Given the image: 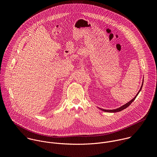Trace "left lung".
I'll list each match as a JSON object with an SVG mask.
<instances>
[{
	"label": "left lung",
	"mask_w": 157,
	"mask_h": 157,
	"mask_svg": "<svg viewBox=\"0 0 157 157\" xmlns=\"http://www.w3.org/2000/svg\"><path fill=\"white\" fill-rule=\"evenodd\" d=\"M143 82H144V79H143V82H142V86H141V87H140V89L139 91V92H138V93L137 94V95H136L135 97H134V98H133L131 101H130L129 102H127V103H126L125 104L123 105L122 106H121V107H119V108H117V109H113V110H105V109H101V108H99V109H100L101 110H102V111L106 112V113H117V112H120V111H121V110H124V109H126L127 107H128V106L130 105V104H132V102H133V101L136 99V97L137 96V95L139 94L140 91H141V89H142V86H143Z\"/></svg>",
	"instance_id": "8db88e82"
}]
</instances>
